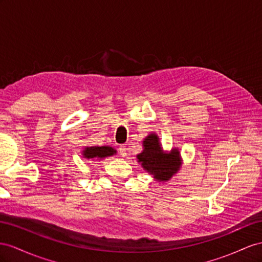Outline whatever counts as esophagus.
<instances>
[{
  "instance_id": "obj_1",
  "label": "esophagus",
  "mask_w": 262,
  "mask_h": 262,
  "mask_svg": "<svg viewBox=\"0 0 262 262\" xmlns=\"http://www.w3.org/2000/svg\"><path fill=\"white\" fill-rule=\"evenodd\" d=\"M118 152H119L120 155H122L123 157H125V156L127 155V148H126V146H119Z\"/></svg>"
}]
</instances>
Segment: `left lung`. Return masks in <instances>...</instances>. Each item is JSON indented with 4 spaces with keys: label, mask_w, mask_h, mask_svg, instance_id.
<instances>
[{
    "label": "left lung",
    "mask_w": 262,
    "mask_h": 262,
    "mask_svg": "<svg viewBox=\"0 0 262 262\" xmlns=\"http://www.w3.org/2000/svg\"><path fill=\"white\" fill-rule=\"evenodd\" d=\"M143 146L144 150L137 155L138 163L158 182H167L179 170L182 166L179 150L173 148L170 152H164L156 134L147 136Z\"/></svg>",
    "instance_id": "8db88e82"
}]
</instances>
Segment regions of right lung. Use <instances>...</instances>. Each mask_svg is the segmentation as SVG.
Returning <instances> with one entry per match:
<instances>
[{
  "label": "right lung",
  "instance_id": "add662e5",
  "mask_svg": "<svg viewBox=\"0 0 262 262\" xmlns=\"http://www.w3.org/2000/svg\"><path fill=\"white\" fill-rule=\"evenodd\" d=\"M116 154V150L110 146H92V147H85L82 151V155L86 159H103L105 157L113 156Z\"/></svg>",
  "mask_w": 262,
  "mask_h": 262
}]
</instances>
